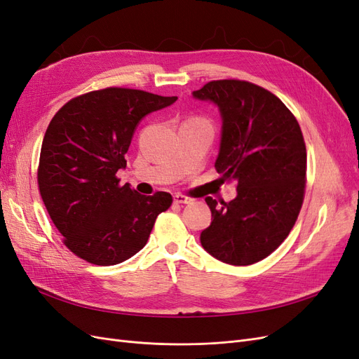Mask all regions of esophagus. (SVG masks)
Instances as JSON below:
<instances>
[{
  "label": "esophagus",
  "mask_w": 359,
  "mask_h": 359,
  "mask_svg": "<svg viewBox=\"0 0 359 359\" xmlns=\"http://www.w3.org/2000/svg\"><path fill=\"white\" fill-rule=\"evenodd\" d=\"M173 202H175V203H191L193 199L186 196V194L177 193V194H173Z\"/></svg>",
  "instance_id": "34e87169"
}]
</instances>
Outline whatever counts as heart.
Masks as SVG:
<instances>
[{"label": "heart", "instance_id": "1", "mask_svg": "<svg viewBox=\"0 0 359 359\" xmlns=\"http://www.w3.org/2000/svg\"><path fill=\"white\" fill-rule=\"evenodd\" d=\"M202 121H203V119H202Z\"/></svg>", "mask_w": 359, "mask_h": 359}]
</instances>
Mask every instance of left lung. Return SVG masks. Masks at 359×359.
Wrapping results in <instances>:
<instances>
[{"label": "left lung", "mask_w": 359, "mask_h": 359, "mask_svg": "<svg viewBox=\"0 0 359 359\" xmlns=\"http://www.w3.org/2000/svg\"><path fill=\"white\" fill-rule=\"evenodd\" d=\"M193 95L219 106L215 170L238 191L231 202L205 198L212 222L201 233L202 247L224 264H256L286 240L301 211L307 180L301 127L277 95L252 82L211 81Z\"/></svg>", "instance_id": "8db88e82"}]
</instances>
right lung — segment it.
<instances>
[{
    "instance_id": "right-lung-1",
    "label": "right lung",
    "mask_w": 359,
    "mask_h": 359,
    "mask_svg": "<svg viewBox=\"0 0 359 359\" xmlns=\"http://www.w3.org/2000/svg\"><path fill=\"white\" fill-rule=\"evenodd\" d=\"M177 99L109 86L74 97L50 119L39 190L64 245L78 257L100 266L124 262L144 248L157 215L169 210V193L144 196L121 186L116 172L127 165L140 119Z\"/></svg>"
}]
</instances>
